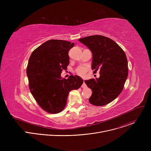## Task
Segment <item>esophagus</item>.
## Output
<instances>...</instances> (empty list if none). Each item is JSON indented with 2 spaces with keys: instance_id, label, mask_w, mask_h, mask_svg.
I'll list each match as a JSON object with an SVG mask.
<instances>
[{
  "instance_id": "1",
  "label": "esophagus",
  "mask_w": 151,
  "mask_h": 151,
  "mask_svg": "<svg viewBox=\"0 0 151 151\" xmlns=\"http://www.w3.org/2000/svg\"><path fill=\"white\" fill-rule=\"evenodd\" d=\"M82 87L83 88H85L87 87V85H86V83H85V80H83V84H82Z\"/></svg>"
}]
</instances>
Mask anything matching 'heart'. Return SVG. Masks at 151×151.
I'll list each match as a JSON object with an SVG mask.
<instances>
[{
  "label": "heart",
  "mask_w": 151,
  "mask_h": 151,
  "mask_svg": "<svg viewBox=\"0 0 151 151\" xmlns=\"http://www.w3.org/2000/svg\"><path fill=\"white\" fill-rule=\"evenodd\" d=\"M76 72L80 76H84L86 72V69L84 67H79L76 70Z\"/></svg>",
  "instance_id": "heart-1"
}]
</instances>
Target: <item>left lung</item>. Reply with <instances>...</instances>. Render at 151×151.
<instances>
[{"label": "left lung", "mask_w": 151, "mask_h": 151, "mask_svg": "<svg viewBox=\"0 0 151 151\" xmlns=\"http://www.w3.org/2000/svg\"><path fill=\"white\" fill-rule=\"evenodd\" d=\"M93 54L92 70L100 77L85 81L91 89V104L101 106L114 100L121 93L128 76V62L123 50L111 39L93 35L79 39Z\"/></svg>", "instance_id": "left-lung-1"}]
</instances>
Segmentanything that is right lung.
I'll use <instances>...</instances> for the list:
<instances>
[{"mask_svg":"<svg viewBox=\"0 0 151 151\" xmlns=\"http://www.w3.org/2000/svg\"><path fill=\"white\" fill-rule=\"evenodd\" d=\"M74 43L51 39L32 53L27 67L29 89L42 109L58 114L65 107L71 90L78 89L83 79L77 75L62 78L63 70L69 64V51Z\"/></svg>","mask_w":151,"mask_h":151,"instance_id":"1","label":"right lung"}]
</instances>
